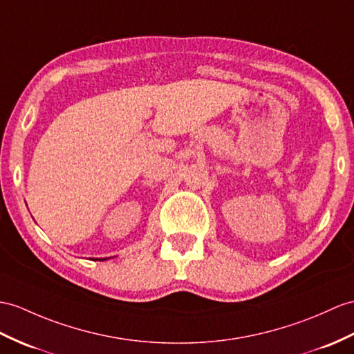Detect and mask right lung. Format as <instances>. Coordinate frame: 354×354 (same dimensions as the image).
<instances>
[{"label": "right lung", "mask_w": 354, "mask_h": 354, "mask_svg": "<svg viewBox=\"0 0 354 354\" xmlns=\"http://www.w3.org/2000/svg\"><path fill=\"white\" fill-rule=\"evenodd\" d=\"M100 260H102V261H103V260H108V258H100Z\"/></svg>", "instance_id": "right-lung-1"}]
</instances>
